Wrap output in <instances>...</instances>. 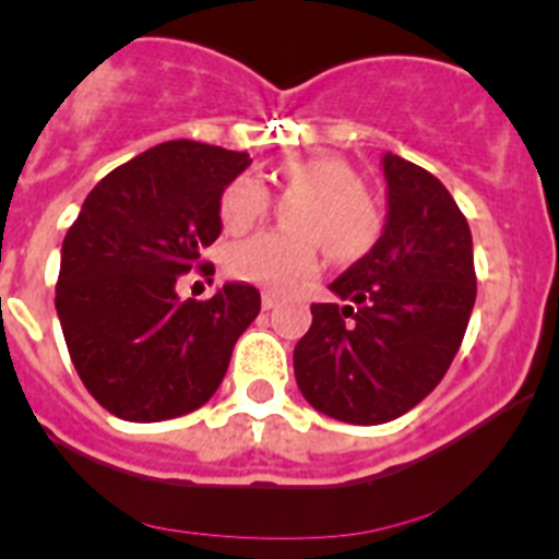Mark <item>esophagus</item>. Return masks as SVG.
<instances>
[{
	"instance_id": "esophagus-1",
	"label": "esophagus",
	"mask_w": 559,
	"mask_h": 559,
	"mask_svg": "<svg viewBox=\"0 0 559 559\" xmlns=\"http://www.w3.org/2000/svg\"><path fill=\"white\" fill-rule=\"evenodd\" d=\"M276 302H280V296L274 290H263V310H271Z\"/></svg>"
}]
</instances>
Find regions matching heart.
<instances>
[{
    "instance_id": "b5f03b06",
    "label": "heart",
    "mask_w": 559,
    "mask_h": 559,
    "mask_svg": "<svg viewBox=\"0 0 559 559\" xmlns=\"http://www.w3.org/2000/svg\"><path fill=\"white\" fill-rule=\"evenodd\" d=\"M274 179L285 195H299L288 210L294 231H263L231 246L226 271L235 280L288 290L316 271L319 243L335 263L360 260L378 243L383 215L349 162L330 153L288 156L274 167ZM269 190L254 176H235L221 192L218 218L226 231L243 235L269 215Z\"/></svg>"
}]
</instances>
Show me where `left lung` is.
Returning a JSON list of instances; mask_svg holds the SVG:
<instances>
[{
	"label": "left lung",
	"mask_w": 559,
	"mask_h": 559,
	"mask_svg": "<svg viewBox=\"0 0 559 559\" xmlns=\"http://www.w3.org/2000/svg\"><path fill=\"white\" fill-rule=\"evenodd\" d=\"M386 224L372 251L330 285L347 305H310L294 349L299 392L316 412L380 426L445 378L476 302L473 237L445 185L383 153Z\"/></svg>",
	"instance_id": "left-lung-1"
}]
</instances>
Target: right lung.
<instances>
[{"label":"right lung","instance_id":"right-lung-1","mask_svg":"<svg viewBox=\"0 0 559 559\" xmlns=\"http://www.w3.org/2000/svg\"><path fill=\"white\" fill-rule=\"evenodd\" d=\"M249 153L204 142L156 145L88 192L61 246L56 310L88 394L128 423H159L218 392L231 349L260 313V290L226 283L181 302L176 283L201 269L221 235L224 187Z\"/></svg>","mask_w":559,"mask_h":559}]
</instances>
